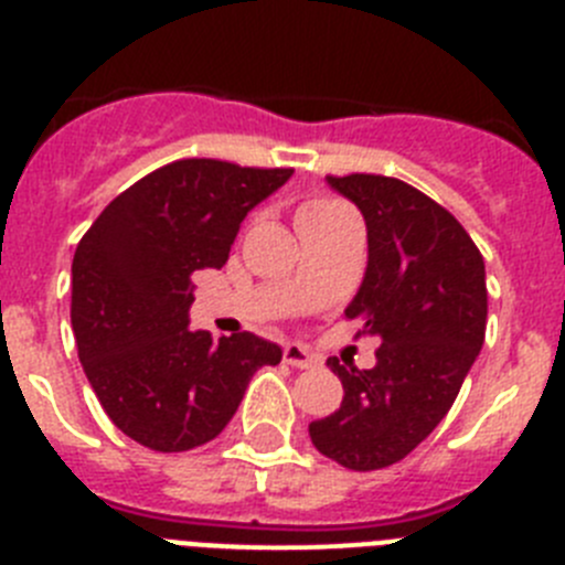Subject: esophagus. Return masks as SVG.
Here are the masks:
<instances>
[{
  "label": "esophagus",
  "mask_w": 565,
  "mask_h": 565,
  "mask_svg": "<svg viewBox=\"0 0 565 565\" xmlns=\"http://www.w3.org/2000/svg\"><path fill=\"white\" fill-rule=\"evenodd\" d=\"M282 359H286L291 367H299V371H306V367H313L317 364V356H313L308 348H302V344H286L282 348Z\"/></svg>",
  "instance_id": "obj_1"
}]
</instances>
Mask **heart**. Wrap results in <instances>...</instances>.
Instances as JSON below:
<instances>
[{
    "mask_svg": "<svg viewBox=\"0 0 565 565\" xmlns=\"http://www.w3.org/2000/svg\"><path fill=\"white\" fill-rule=\"evenodd\" d=\"M342 212H348V209H344L339 201H331V198H317V201H308L306 206L299 209L297 226H308V223L328 221V217H333V214H342Z\"/></svg>",
    "mask_w": 565,
    "mask_h": 565,
    "instance_id": "1",
    "label": "heart"
}]
</instances>
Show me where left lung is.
<instances>
[{
  "mask_svg": "<svg viewBox=\"0 0 565 565\" xmlns=\"http://www.w3.org/2000/svg\"><path fill=\"white\" fill-rule=\"evenodd\" d=\"M328 183L367 226V268L344 317L382 344L371 371L328 359L344 396L308 433L322 456L371 472L416 450L456 402L487 333V271L461 223L411 183L359 172Z\"/></svg>",
  "mask_w": 565,
  "mask_h": 565,
  "instance_id": "8db88e82",
  "label": "left lung"
}]
</instances>
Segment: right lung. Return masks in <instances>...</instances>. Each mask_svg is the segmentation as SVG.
I'll use <instances>...</instances> for the list:
<instances>
[{
    "instance_id": "obj_1",
    "label": "right lung",
    "mask_w": 565,
    "mask_h": 565,
    "mask_svg": "<svg viewBox=\"0 0 565 565\" xmlns=\"http://www.w3.org/2000/svg\"><path fill=\"white\" fill-rule=\"evenodd\" d=\"M294 169L183 158L121 192L73 257L70 322L104 413L154 452L212 441L279 344L189 331L192 274L223 268L246 214Z\"/></svg>"
}]
</instances>
